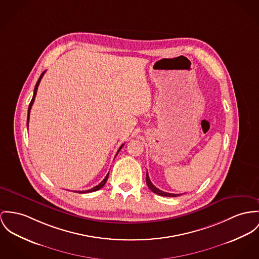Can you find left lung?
<instances>
[{
    "instance_id": "8db88e82",
    "label": "left lung",
    "mask_w": 259,
    "mask_h": 259,
    "mask_svg": "<svg viewBox=\"0 0 259 259\" xmlns=\"http://www.w3.org/2000/svg\"><path fill=\"white\" fill-rule=\"evenodd\" d=\"M146 183H147V185H148V187L154 192V193H157V194H159V195H161V196H169V197H176V196H179V194H172V193H166V192H163V191H161V190H159V188H157L155 185H153V183L151 182V180H150V178H149V175H148V172H147V175H146Z\"/></svg>"
}]
</instances>
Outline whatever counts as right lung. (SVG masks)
<instances>
[{
	"label": "right lung",
	"mask_w": 259,
	"mask_h": 259,
	"mask_svg": "<svg viewBox=\"0 0 259 259\" xmlns=\"http://www.w3.org/2000/svg\"><path fill=\"white\" fill-rule=\"evenodd\" d=\"M45 74V71L40 75L39 79L37 80V82H36V84H35V88H34V92H33V97H32V100L30 101V103H29V105H28V111H27V128H28V122H29V114H30V110H31V107H32V104H33V102H34V100H35V97H36V93H37V89H38V85H39L40 80L42 79V77H43V75ZM124 145V144H123ZM123 145H121V147H120L119 149H118V151H117V153H116V155L119 153L120 150L122 149V147H123ZM108 175L109 174H107V176L104 178V179L100 182L99 185H97V186H95L94 188H92V189H89V190H85V191H76V192H78V193H89V192H94V191H97V190H99L100 188H102L103 186H104V184L106 183V181H107V179H108Z\"/></svg>",
	"instance_id": "right-lung-1"
}]
</instances>
